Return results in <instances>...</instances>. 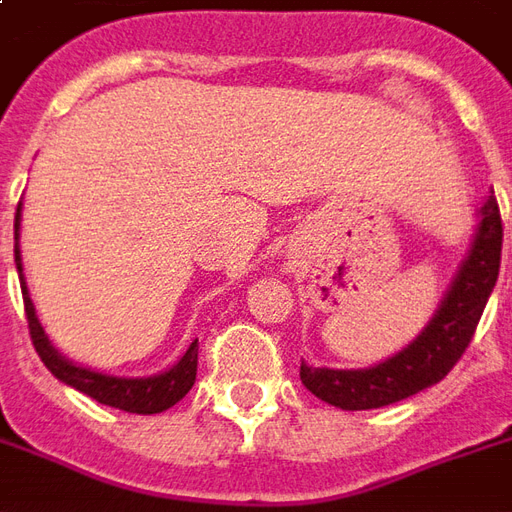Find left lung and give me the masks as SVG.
<instances>
[{
    "instance_id": "left-lung-1",
    "label": "left lung",
    "mask_w": 512,
    "mask_h": 512,
    "mask_svg": "<svg viewBox=\"0 0 512 512\" xmlns=\"http://www.w3.org/2000/svg\"><path fill=\"white\" fill-rule=\"evenodd\" d=\"M472 246L428 326L397 354L362 370L310 367L301 362V384L329 406L343 411L392 406L439 384L472 343L502 260V216L494 191L477 211Z\"/></svg>"
}]
</instances>
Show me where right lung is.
I'll return each instance as SVG.
<instances>
[{"label":"right lung","instance_id":"1","mask_svg":"<svg viewBox=\"0 0 512 512\" xmlns=\"http://www.w3.org/2000/svg\"><path fill=\"white\" fill-rule=\"evenodd\" d=\"M16 268L18 279H21V296H24V310H27L29 321V337H32V345L38 351L40 362L49 367L51 376L60 378L62 384L79 389L87 397H93L104 406L120 408V411H128V414H161L172 408L178 400L186 397L191 386H194V378H197V340L189 345V351L180 356L175 365L158 373V376H145V378H120V376H106V373H95L90 367L73 365L71 359L65 356L51 345L49 334L43 332L38 315H35V304L29 299L27 277H24V266H21V249H18V235H21V202H18L16 211Z\"/></svg>","mask_w":512,"mask_h":512}]
</instances>
